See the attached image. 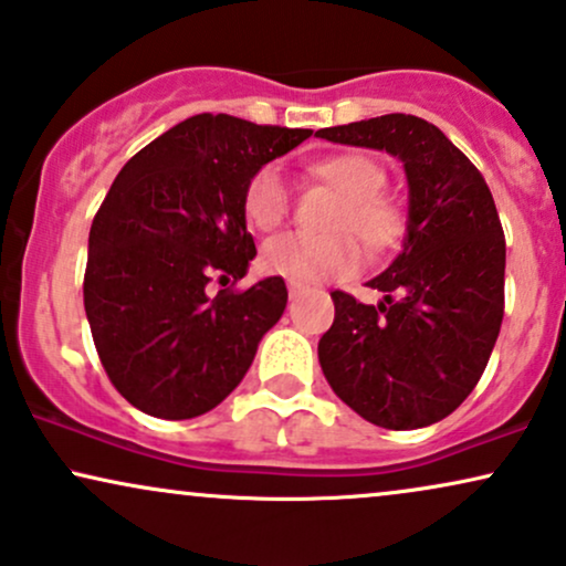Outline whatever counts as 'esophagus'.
<instances>
[{
    "mask_svg": "<svg viewBox=\"0 0 566 566\" xmlns=\"http://www.w3.org/2000/svg\"><path fill=\"white\" fill-rule=\"evenodd\" d=\"M304 289H306L304 283H298V281H289V296H291V298H296L298 294H302Z\"/></svg>",
    "mask_w": 566,
    "mask_h": 566,
    "instance_id": "esophagus-1",
    "label": "esophagus"
}]
</instances>
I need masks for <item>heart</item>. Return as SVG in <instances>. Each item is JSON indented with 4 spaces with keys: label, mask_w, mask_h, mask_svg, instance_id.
Masks as SVG:
<instances>
[{
    "label": "heart",
    "mask_w": 566,
    "mask_h": 566,
    "mask_svg": "<svg viewBox=\"0 0 566 566\" xmlns=\"http://www.w3.org/2000/svg\"><path fill=\"white\" fill-rule=\"evenodd\" d=\"M312 176L336 188L340 201L331 214L327 235L281 233L262 247L264 270L291 281H336L361 268L359 241L373 251L388 249L401 235V209L382 191L386 170L373 157L344 151L312 165ZM291 209V191L277 167H262L249 180L243 193L247 220L260 230H272L285 220Z\"/></svg>",
    "instance_id": "1"
}]
</instances>
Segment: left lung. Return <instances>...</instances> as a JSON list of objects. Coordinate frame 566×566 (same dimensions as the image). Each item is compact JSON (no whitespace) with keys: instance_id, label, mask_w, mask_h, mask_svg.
Returning <instances> with one entry per match:
<instances>
[{"instance_id":"1","label":"left lung","mask_w":566,"mask_h":566,"mask_svg":"<svg viewBox=\"0 0 566 566\" xmlns=\"http://www.w3.org/2000/svg\"><path fill=\"white\" fill-rule=\"evenodd\" d=\"M317 136L399 157L409 186L399 256L367 283L382 298L361 304L333 291L319 367L367 422L424 428L472 394L504 319L506 241L491 188L422 117L380 115Z\"/></svg>"}]
</instances>
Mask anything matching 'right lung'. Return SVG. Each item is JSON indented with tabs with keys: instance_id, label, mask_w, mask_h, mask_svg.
<instances>
[{
	"instance_id": "1",
	"label": "right lung",
	"mask_w": 566,
	"mask_h": 566,
	"mask_svg": "<svg viewBox=\"0 0 566 566\" xmlns=\"http://www.w3.org/2000/svg\"><path fill=\"white\" fill-rule=\"evenodd\" d=\"M312 130L193 115L117 172L88 233L83 306L113 386L144 415L191 420L247 375L289 302L283 277L247 291L256 256L243 193Z\"/></svg>"
}]
</instances>
